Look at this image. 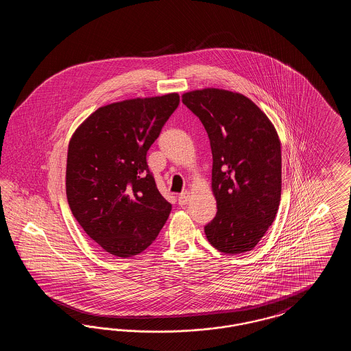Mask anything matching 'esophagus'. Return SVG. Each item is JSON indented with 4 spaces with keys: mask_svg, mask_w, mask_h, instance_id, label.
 Masks as SVG:
<instances>
[{
    "mask_svg": "<svg viewBox=\"0 0 351 351\" xmlns=\"http://www.w3.org/2000/svg\"><path fill=\"white\" fill-rule=\"evenodd\" d=\"M189 197H191V192L189 191H184L183 193H180V196H179V204L180 205L188 204Z\"/></svg>",
    "mask_w": 351,
    "mask_h": 351,
    "instance_id": "obj_1",
    "label": "esophagus"
}]
</instances>
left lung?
Instances as JSON below:
<instances>
[{
    "label": "left lung",
    "mask_w": 351,
    "mask_h": 351,
    "mask_svg": "<svg viewBox=\"0 0 351 351\" xmlns=\"http://www.w3.org/2000/svg\"><path fill=\"white\" fill-rule=\"evenodd\" d=\"M200 118L213 155L212 189L217 215L204 230L223 254L256 246L274 222L282 195V149L267 116L246 96L205 88L183 95Z\"/></svg>",
    "instance_id": "8db88e82"
}]
</instances>
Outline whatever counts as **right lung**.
Segmentation results:
<instances>
[{
    "label": "right lung",
    "mask_w": 351,
    "mask_h": 351,
    "mask_svg": "<svg viewBox=\"0 0 351 351\" xmlns=\"http://www.w3.org/2000/svg\"><path fill=\"white\" fill-rule=\"evenodd\" d=\"M180 102L178 93L99 108L68 145L66 192L73 217L104 250L129 258L146 250L171 204L158 191L146 155Z\"/></svg>",
    "instance_id": "add662e5"
}]
</instances>
